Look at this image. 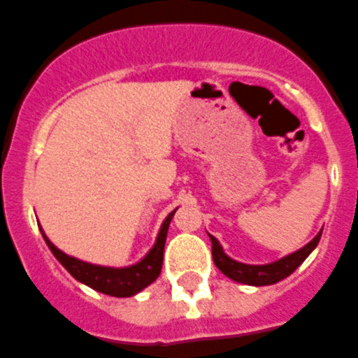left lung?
<instances>
[{
  "label": "left lung",
  "mask_w": 358,
  "mask_h": 358,
  "mask_svg": "<svg viewBox=\"0 0 358 358\" xmlns=\"http://www.w3.org/2000/svg\"><path fill=\"white\" fill-rule=\"evenodd\" d=\"M320 238H322V231H320L315 238L310 240L307 245H303L302 249H299L296 252H293V255L280 258L279 262L268 263V265H245V263L235 262V259L229 258L228 255H224V250H222L220 243L217 242L215 236L210 235V240H212V258L213 263L217 265V268L224 273V275H228L229 279L249 286H268L286 279V277H288L289 273L295 272V270L302 265L303 259L315 250Z\"/></svg>",
  "instance_id": "left-lung-1"
}]
</instances>
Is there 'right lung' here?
Wrapping results in <instances>:
<instances>
[{
  "instance_id": "1",
  "label": "right lung",
  "mask_w": 358,
  "mask_h": 358,
  "mask_svg": "<svg viewBox=\"0 0 358 358\" xmlns=\"http://www.w3.org/2000/svg\"><path fill=\"white\" fill-rule=\"evenodd\" d=\"M175 212L176 210H173L162 222V228H160L159 236H157L155 245L152 247L148 255L139 263L132 266H125V268H113V266H100L81 262V259L65 255L63 250H59L48 236L43 235V231L42 236L49 249H51L52 255L56 256V259L69 270V273L73 279H78L83 285L90 286V288L96 289L100 293H106V295L132 296L141 292V289H145L148 285H152L153 280L160 275L164 245H166L169 222H171Z\"/></svg>"
}]
</instances>
